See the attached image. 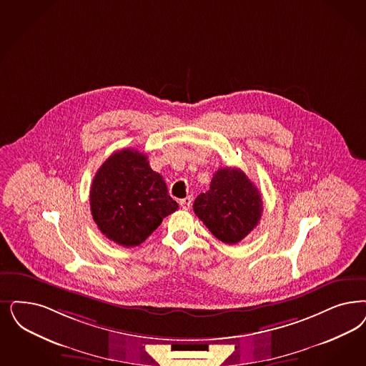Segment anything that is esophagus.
I'll return each instance as SVG.
<instances>
[{
    "label": "esophagus",
    "mask_w": 366,
    "mask_h": 366,
    "mask_svg": "<svg viewBox=\"0 0 366 366\" xmlns=\"http://www.w3.org/2000/svg\"><path fill=\"white\" fill-rule=\"evenodd\" d=\"M179 205H181V208H182V209L188 211L190 207H192V197H185V199H182V200L179 202Z\"/></svg>",
    "instance_id": "34e87169"
}]
</instances>
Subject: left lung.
Listing matches in <instances>:
<instances>
[{
    "mask_svg": "<svg viewBox=\"0 0 366 366\" xmlns=\"http://www.w3.org/2000/svg\"><path fill=\"white\" fill-rule=\"evenodd\" d=\"M258 188L240 169L222 167L211 181L209 190L196 197L193 211L214 237L235 244L247 237L262 214Z\"/></svg>",
    "mask_w": 366,
    "mask_h": 366,
    "instance_id": "left-lung-1",
    "label": "left lung"
}]
</instances>
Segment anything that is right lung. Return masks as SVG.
Wrapping results in <instances>:
<instances>
[{
	"label": "right lung",
	"instance_id": "obj_1",
	"mask_svg": "<svg viewBox=\"0 0 366 366\" xmlns=\"http://www.w3.org/2000/svg\"><path fill=\"white\" fill-rule=\"evenodd\" d=\"M164 178L147 155L134 149L116 152L101 164L90 188V209L101 232L124 247L139 246L177 211Z\"/></svg>",
	"mask_w": 366,
	"mask_h": 366
}]
</instances>
